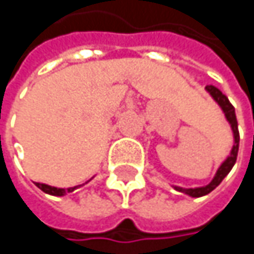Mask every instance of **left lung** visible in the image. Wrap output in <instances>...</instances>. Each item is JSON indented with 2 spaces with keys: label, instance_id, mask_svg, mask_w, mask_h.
I'll use <instances>...</instances> for the list:
<instances>
[{
  "label": "left lung",
  "instance_id": "obj_1",
  "mask_svg": "<svg viewBox=\"0 0 254 254\" xmlns=\"http://www.w3.org/2000/svg\"><path fill=\"white\" fill-rule=\"evenodd\" d=\"M206 92L213 98V101L221 107L227 122L231 127V130H232V148L229 151V154L227 156V159L221 163V166L218 168L215 177L212 178V181L207 184V185H203V187H194V188H184V187H178V185H174V188L179 191V192H184L190 197H203L209 192H212L222 181L224 178L228 175L231 172V169L234 168L235 162H237V154H238V145H240V133H238V124H237V118H235V109L232 107V104L229 103V100L227 98V95H224L216 86L213 85H207L206 88Z\"/></svg>",
  "mask_w": 254,
  "mask_h": 254
}]
</instances>
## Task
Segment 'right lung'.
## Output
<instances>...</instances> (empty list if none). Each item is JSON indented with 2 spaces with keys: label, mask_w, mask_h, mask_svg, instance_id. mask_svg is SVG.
<instances>
[{
  "label": "right lung",
  "mask_w": 254,
  "mask_h": 254,
  "mask_svg": "<svg viewBox=\"0 0 254 254\" xmlns=\"http://www.w3.org/2000/svg\"><path fill=\"white\" fill-rule=\"evenodd\" d=\"M92 179V178H91ZM89 179V181H91ZM35 185L42 190L44 192L50 194V195H57V197H62V195H66L67 192H72L75 191L76 188H79L80 185H76V187H70V188H57V187H51V185H47V184H41V182H35Z\"/></svg>",
  "instance_id": "right-lung-1"
}]
</instances>
